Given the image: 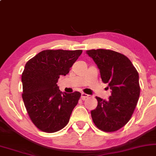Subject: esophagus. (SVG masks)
<instances>
[{
    "mask_svg": "<svg viewBox=\"0 0 156 156\" xmlns=\"http://www.w3.org/2000/svg\"><path fill=\"white\" fill-rule=\"evenodd\" d=\"M89 97V95L86 94L85 93H82L81 94V99H83V100H84V99H86V98H88V97Z\"/></svg>",
    "mask_w": 156,
    "mask_h": 156,
    "instance_id": "34e87169",
    "label": "esophagus"
}]
</instances>
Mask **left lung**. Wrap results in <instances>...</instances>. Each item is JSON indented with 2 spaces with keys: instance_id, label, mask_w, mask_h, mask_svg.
Segmentation results:
<instances>
[{
  "instance_id": "left-lung-1",
  "label": "left lung",
  "mask_w": 156,
  "mask_h": 156,
  "mask_svg": "<svg viewBox=\"0 0 156 156\" xmlns=\"http://www.w3.org/2000/svg\"><path fill=\"white\" fill-rule=\"evenodd\" d=\"M99 69L101 78L112 90L108 100L96 97L98 105L91 110L96 126L105 132L119 130L134 113L140 94L139 74L125 55L110 49L86 51Z\"/></svg>"
}]
</instances>
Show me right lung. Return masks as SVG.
<instances>
[{
  "instance_id": "1",
  "label": "right lung",
  "mask_w": 156,
  "mask_h": 156,
  "mask_svg": "<svg viewBox=\"0 0 156 156\" xmlns=\"http://www.w3.org/2000/svg\"><path fill=\"white\" fill-rule=\"evenodd\" d=\"M82 50L47 49L26 63L22 74V96L30 119L41 131L53 133L68 123L80 92L62 93L57 83L70 72Z\"/></svg>"
}]
</instances>
